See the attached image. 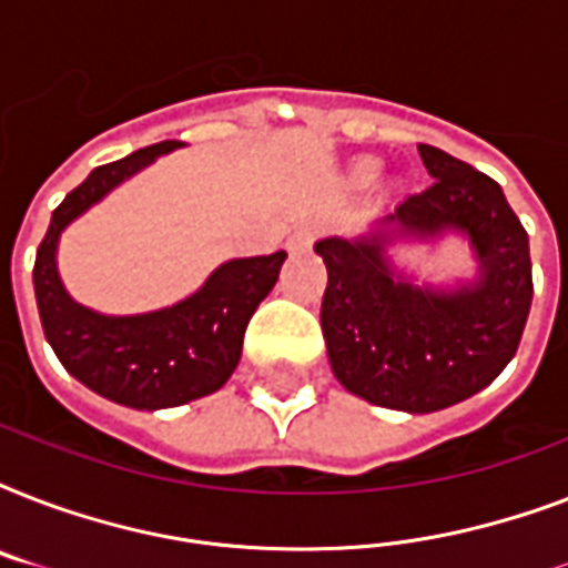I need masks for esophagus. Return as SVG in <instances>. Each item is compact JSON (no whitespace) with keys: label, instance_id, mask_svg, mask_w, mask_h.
Wrapping results in <instances>:
<instances>
[{"label":"esophagus","instance_id":"1","mask_svg":"<svg viewBox=\"0 0 568 568\" xmlns=\"http://www.w3.org/2000/svg\"><path fill=\"white\" fill-rule=\"evenodd\" d=\"M315 235H318V226H315V223H306V226H301V230L294 232L292 239H288V247L292 250L310 247L312 241H315Z\"/></svg>","mask_w":568,"mask_h":568}]
</instances>
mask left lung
Listing matches in <instances>:
<instances>
[{"mask_svg":"<svg viewBox=\"0 0 568 568\" xmlns=\"http://www.w3.org/2000/svg\"><path fill=\"white\" fill-rule=\"evenodd\" d=\"M433 182L397 205L395 221L413 235L463 230L480 258V283L442 294L397 280L377 241L324 239L327 265L321 329L338 383L368 404L436 413L477 395L519 351L528 321V232L501 185L471 164L418 144Z\"/></svg>","mask_w":568,"mask_h":568,"instance_id":"1","label":"left lung"}]
</instances>
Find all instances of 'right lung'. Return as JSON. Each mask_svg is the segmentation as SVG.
<instances>
[{"label": "right lung", "mask_w": 568, "mask_h": 568, "mask_svg": "<svg viewBox=\"0 0 568 568\" xmlns=\"http://www.w3.org/2000/svg\"><path fill=\"white\" fill-rule=\"evenodd\" d=\"M176 146L180 141H162L91 171L52 212L34 258L40 324L61 365L97 395L135 409L180 406L217 392L235 372L244 329L285 262L283 250L232 258L189 301L132 318H105L67 297L55 271L61 230L118 182Z\"/></svg>", "instance_id": "right-lung-1"}]
</instances>
